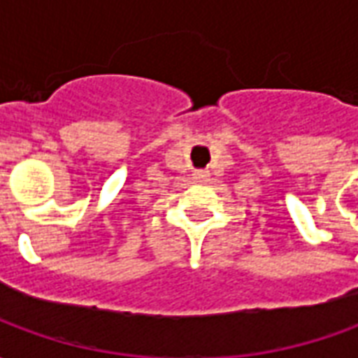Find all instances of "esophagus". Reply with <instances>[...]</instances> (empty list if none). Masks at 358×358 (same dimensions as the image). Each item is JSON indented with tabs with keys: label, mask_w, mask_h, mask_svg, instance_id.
Wrapping results in <instances>:
<instances>
[{
	"label": "esophagus",
	"mask_w": 358,
	"mask_h": 358,
	"mask_svg": "<svg viewBox=\"0 0 358 358\" xmlns=\"http://www.w3.org/2000/svg\"><path fill=\"white\" fill-rule=\"evenodd\" d=\"M194 178L199 180V182H205V180L209 178V172H207V171H197L194 174Z\"/></svg>",
	"instance_id": "esophagus-1"
}]
</instances>
